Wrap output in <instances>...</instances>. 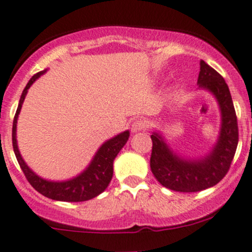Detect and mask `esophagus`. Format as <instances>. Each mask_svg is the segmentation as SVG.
<instances>
[{"label":"esophagus","mask_w":252,"mask_h":252,"mask_svg":"<svg viewBox=\"0 0 252 252\" xmlns=\"http://www.w3.org/2000/svg\"><path fill=\"white\" fill-rule=\"evenodd\" d=\"M150 124L145 119H138L132 124V132H138V131H145L149 128Z\"/></svg>","instance_id":"obj_1"}]
</instances>
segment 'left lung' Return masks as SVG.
Listing matches in <instances>:
<instances>
[{"mask_svg":"<svg viewBox=\"0 0 252 252\" xmlns=\"http://www.w3.org/2000/svg\"><path fill=\"white\" fill-rule=\"evenodd\" d=\"M198 85L212 91L222 114L220 138L210 155L196 161L180 158L169 150L159 134H151V172L159 184L173 191L197 192L216 185L229 170L239 140L237 115L228 86L222 75L203 60Z\"/></svg>","mask_w":252,"mask_h":252,"instance_id":"obj_1","label":"left lung"}]
</instances>
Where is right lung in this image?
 Here are the masks:
<instances>
[{
    "label": "right lung",
    "instance_id": "1",
    "mask_svg": "<svg viewBox=\"0 0 252 252\" xmlns=\"http://www.w3.org/2000/svg\"><path fill=\"white\" fill-rule=\"evenodd\" d=\"M44 71L36 73L31 79L29 80L28 85L24 89L23 94H21L20 101L17 113L14 115V120H13V128H12V142L13 149H14V154L17 156V159L20 164V168L23 169L24 174H25L26 179L32 188L36 191H38L40 194L48 197L50 199H55V201H63V202H84L89 201V199L94 198V197L98 196L102 193L107 186L109 185L110 180L113 178V162L119 151L123 149L124 145L128 140L129 132H123V133L118 134V136L109 139L105 142L97 154L94 155L93 162L90 166L84 170L80 175H78L74 179L68 181H62V183H54V181H47L38 175L34 174L31 169L26 166L21 158L20 153L18 150L17 145V138H15V132H17V120L18 115L20 113L21 105H23L24 99H25L26 94L30 86L34 83L39 75H42Z\"/></svg>",
    "mask_w": 252,
    "mask_h": 252
}]
</instances>
